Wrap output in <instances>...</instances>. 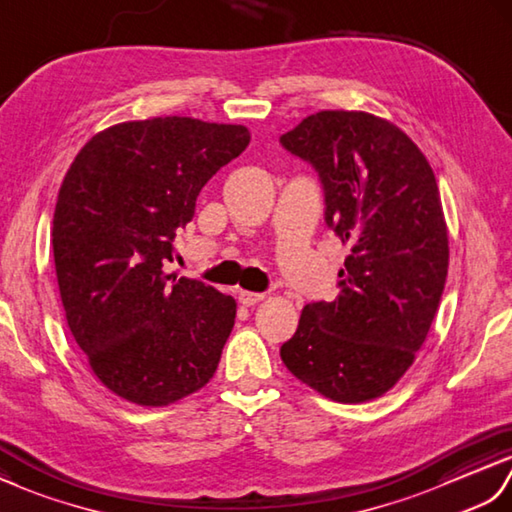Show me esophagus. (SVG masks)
<instances>
[{"label": "esophagus", "instance_id": "esophagus-1", "mask_svg": "<svg viewBox=\"0 0 512 512\" xmlns=\"http://www.w3.org/2000/svg\"><path fill=\"white\" fill-rule=\"evenodd\" d=\"M263 298H265V293H254V291H241V293H238V302H241L243 306H254Z\"/></svg>", "mask_w": 512, "mask_h": 512}]
</instances>
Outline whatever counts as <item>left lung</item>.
<instances>
[{"label":"left lung","instance_id":"1","mask_svg":"<svg viewBox=\"0 0 512 512\" xmlns=\"http://www.w3.org/2000/svg\"><path fill=\"white\" fill-rule=\"evenodd\" d=\"M280 144L315 168L328 230L350 245L337 298L304 306L282 363L328 399L372 401L412 366L445 289L434 170L399 127L363 111L313 113Z\"/></svg>","mask_w":512,"mask_h":512}]
</instances>
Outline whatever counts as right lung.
<instances>
[{
  "mask_svg": "<svg viewBox=\"0 0 512 512\" xmlns=\"http://www.w3.org/2000/svg\"><path fill=\"white\" fill-rule=\"evenodd\" d=\"M247 144L241 124L122 122L94 135L67 170L52 221L67 326L100 383L122 399L168 405L219 366L236 302L162 267L201 188Z\"/></svg>",
  "mask_w": 512,
  "mask_h": 512,
  "instance_id": "right-lung-1",
  "label": "right lung"
}]
</instances>
